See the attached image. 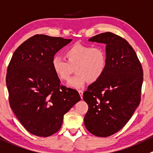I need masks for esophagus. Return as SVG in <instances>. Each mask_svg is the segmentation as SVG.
Segmentation results:
<instances>
[{
    "mask_svg": "<svg viewBox=\"0 0 153 153\" xmlns=\"http://www.w3.org/2000/svg\"><path fill=\"white\" fill-rule=\"evenodd\" d=\"M78 93H79L80 96H81V99H82V97H83V93H84V91H83V90H78Z\"/></svg>",
    "mask_w": 153,
    "mask_h": 153,
    "instance_id": "esophagus-1",
    "label": "esophagus"
}]
</instances>
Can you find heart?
Instances as JSON below:
<instances>
[{
	"label": "heart",
	"mask_w": 153,
	"mask_h": 153,
	"mask_svg": "<svg viewBox=\"0 0 153 153\" xmlns=\"http://www.w3.org/2000/svg\"><path fill=\"white\" fill-rule=\"evenodd\" d=\"M65 58L54 56L51 68L56 76L66 82L69 81L75 69L77 75L69 83V87L74 88L83 87L87 81H97L107 67V53L101 46L75 44L65 51Z\"/></svg>",
	"instance_id": "obj_1"
}]
</instances>
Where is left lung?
I'll use <instances>...</instances> for the list:
<instances>
[{
    "mask_svg": "<svg viewBox=\"0 0 153 153\" xmlns=\"http://www.w3.org/2000/svg\"><path fill=\"white\" fill-rule=\"evenodd\" d=\"M106 45L107 67L83 94L88 105L84 125L91 134L108 137L123 128L140 102L143 69L129 43L111 32L89 39Z\"/></svg>",
    "mask_w": 153,
    "mask_h": 153,
    "instance_id": "1",
    "label": "left lung"
}]
</instances>
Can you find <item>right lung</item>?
<instances>
[{
  "instance_id": "add662e5",
  "label": "right lung",
  "mask_w": 153,
  "mask_h": 153,
  "mask_svg": "<svg viewBox=\"0 0 153 153\" xmlns=\"http://www.w3.org/2000/svg\"><path fill=\"white\" fill-rule=\"evenodd\" d=\"M71 39L36 34L15 51L7 68L9 102L19 122L34 135L59 131L63 116L81 100L76 90L60 84L51 68L54 54Z\"/></svg>"
}]
</instances>
